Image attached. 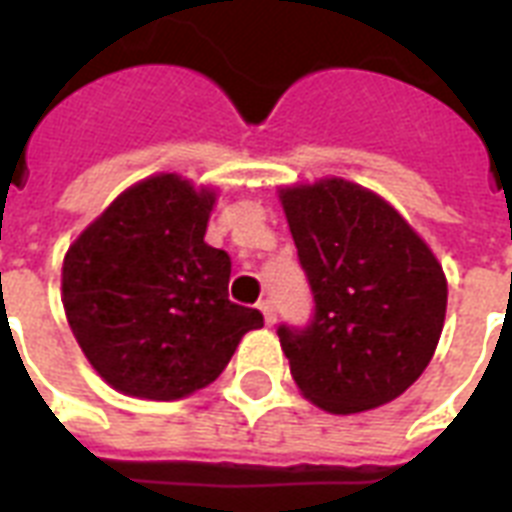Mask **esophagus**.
Masks as SVG:
<instances>
[{"instance_id": "1", "label": "esophagus", "mask_w": 512, "mask_h": 512, "mask_svg": "<svg viewBox=\"0 0 512 512\" xmlns=\"http://www.w3.org/2000/svg\"><path fill=\"white\" fill-rule=\"evenodd\" d=\"M257 308L263 311L265 324H273V321H276V305H273V300H263V303L257 305Z\"/></svg>"}]
</instances>
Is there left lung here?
Here are the masks:
<instances>
[{"instance_id": "left-lung-1", "label": "left lung", "mask_w": 512, "mask_h": 512, "mask_svg": "<svg viewBox=\"0 0 512 512\" xmlns=\"http://www.w3.org/2000/svg\"><path fill=\"white\" fill-rule=\"evenodd\" d=\"M281 204L313 292V319L276 329L297 388L332 414L388 404L444 329L436 255L388 201L340 177L281 188Z\"/></svg>"}]
</instances>
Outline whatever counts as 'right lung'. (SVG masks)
Listing matches in <instances>:
<instances>
[{"label": "right lung", "instance_id": "add662e5", "mask_svg": "<svg viewBox=\"0 0 512 512\" xmlns=\"http://www.w3.org/2000/svg\"><path fill=\"white\" fill-rule=\"evenodd\" d=\"M209 188L132 185L71 244L63 308L95 372L127 396L175 401L217 380L263 313L228 300L231 257L204 241Z\"/></svg>", "mask_w": 512, "mask_h": 512}]
</instances>
